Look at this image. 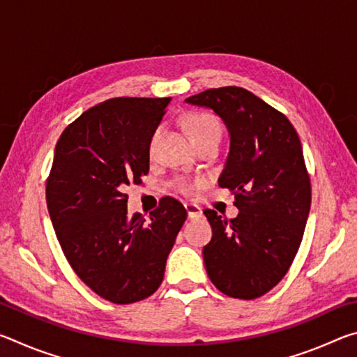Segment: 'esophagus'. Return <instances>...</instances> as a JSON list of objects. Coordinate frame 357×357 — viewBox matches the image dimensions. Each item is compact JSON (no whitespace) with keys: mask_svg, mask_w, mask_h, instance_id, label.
<instances>
[{"mask_svg":"<svg viewBox=\"0 0 357 357\" xmlns=\"http://www.w3.org/2000/svg\"><path fill=\"white\" fill-rule=\"evenodd\" d=\"M184 208L187 211V215H189V219H193V217H198L202 215V208L198 206V204H193V203H185Z\"/></svg>","mask_w":357,"mask_h":357,"instance_id":"34e87169","label":"esophagus"}]
</instances>
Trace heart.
Segmentation results:
<instances>
[{"label":"heart","mask_w":357,"mask_h":357,"mask_svg":"<svg viewBox=\"0 0 357 357\" xmlns=\"http://www.w3.org/2000/svg\"><path fill=\"white\" fill-rule=\"evenodd\" d=\"M185 128L187 132H189V135L192 138V142H197L200 140V138L206 137V135H213V134H220L222 129H220V123L219 119H217L214 114H211L208 112H195V113H190L189 116L185 118ZM157 134H159V130L154 132L153 135V143L155 140ZM198 183H187V181H181L179 183V190L183 193H189L192 192L193 187H195Z\"/></svg>","instance_id":"heart-1"}]
</instances>
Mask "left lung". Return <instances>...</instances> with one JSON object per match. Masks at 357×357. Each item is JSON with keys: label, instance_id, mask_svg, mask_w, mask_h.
Returning a JSON list of instances; mask_svg holds the SVG:
<instances>
[{"label": "left lung", "instance_id": "1", "mask_svg": "<svg viewBox=\"0 0 357 357\" xmlns=\"http://www.w3.org/2000/svg\"><path fill=\"white\" fill-rule=\"evenodd\" d=\"M185 102L213 108L227 124L219 185L239 209L229 220L203 211L213 228L203 247L206 273L229 298L257 299L285 277L304 236L312 185L299 135L285 114L244 88L206 89Z\"/></svg>", "mask_w": 357, "mask_h": 357}]
</instances>
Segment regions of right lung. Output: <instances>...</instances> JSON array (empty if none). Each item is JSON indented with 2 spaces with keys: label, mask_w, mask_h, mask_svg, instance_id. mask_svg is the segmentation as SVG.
Returning <instances> with one entry per match:
<instances>
[{
  "label": "right lung",
  "mask_w": 357,
  "mask_h": 357,
  "mask_svg": "<svg viewBox=\"0 0 357 357\" xmlns=\"http://www.w3.org/2000/svg\"><path fill=\"white\" fill-rule=\"evenodd\" d=\"M170 98H114L63 130L45 197L59 245L84 285L113 304L149 298L187 219L172 197L149 214L128 213L130 184L149 172V144Z\"/></svg>",
  "instance_id": "right-lung-1"
}]
</instances>
